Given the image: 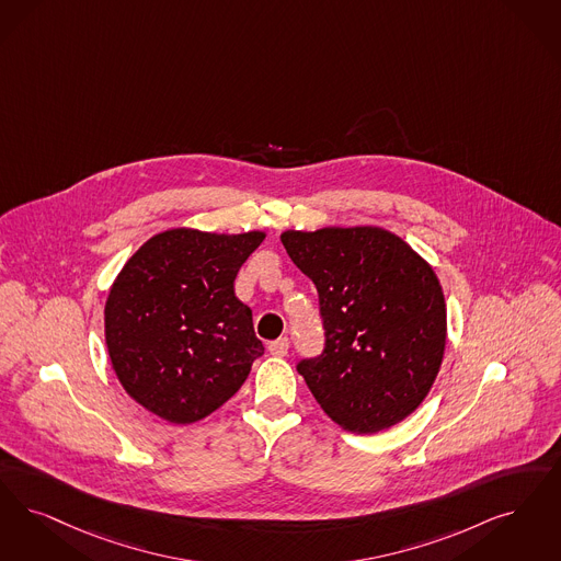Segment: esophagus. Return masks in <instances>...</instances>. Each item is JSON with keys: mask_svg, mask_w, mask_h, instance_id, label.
I'll use <instances>...</instances> for the list:
<instances>
[{"mask_svg": "<svg viewBox=\"0 0 561 561\" xmlns=\"http://www.w3.org/2000/svg\"><path fill=\"white\" fill-rule=\"evenodd\" d=\"M288 348H290V340L288 337H277V340H273L270 344V353L275 355V357H286Z\"/></svg>", "mask_w": 561, "mask_h": 561, "instance_id": "1", "label": "esophagus"}]
</instances>
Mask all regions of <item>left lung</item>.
<instances>
[{
    "instance_id": "1",
    "label": "left lung",
    "mask_w": 561,
    "mask_h": 561,
    "mask_svg": "<svg viewBox=\"0 0 561 561\" xmlns=\"http://www.w3.org/2000/svg\"><path fill=\"white\" fill-rule=\"evenodd\" d=\"M294 265L319 291L325 348L298 363L337 426L374 434L426 399L447 342V305L426 261L381 227L282 233Z\"/></svg>"
}]
</instances>
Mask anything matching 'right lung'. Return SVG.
<instances>
[{"instance_id":"1","label":"right lung","mask_w":561,"mask_h":561,"mask_svg":"<svg viewBox=\"0 0 561 561\" xmlns=\"http://www.w3.org/2000/svg\"><path fill=\"white\" fill-rule=\"evenodd\" d=\"M263 231L157 233L116 275L104 307L114 374L135 403L194 424L231 399L265 353L233 290Z\"/></svg>"}]
</instances>
